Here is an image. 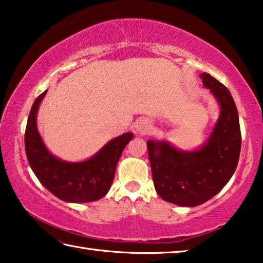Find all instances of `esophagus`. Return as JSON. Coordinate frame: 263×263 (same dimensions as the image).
<instances>
[{
	"label": "esophagus",
	"mask_w": 263,
	"mask_h": 263,
	"mask_svg": "<svg viewBox=\"0 0 263 263\" xmlns=\"http://www.w3.org/2000/svg\"><path fill=\"white\" fill-rule=\"evenodd\" d=\"M149 128H151V124L149 122L146 121V119H140V121H138L136 124V130L139 133H141V135L148 132Z\"/></svg>",
	"instance_id": "1"
}]
</instances>
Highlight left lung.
I'll return each instance as SVG.
<instances>
[{
    "instance_id": "1",
    "label": "left lung",
    "mask_w": 263,
    "mask_h": 263,
    "mask_svg": "<svg viewBox=\"0 0 263 263\" xmlns=\"http://www.w3.org/2000/svg\"><path fill=\"white\" fill-rule=\"evenodd\" d=\"M199 77L220 108L205 144L181 151L167 140H147L155 190L163 201L180 206L201 205L219 193L234 174L241 148L238 110L229 89L210 74Z\"/></svg>"
}]
</instances>
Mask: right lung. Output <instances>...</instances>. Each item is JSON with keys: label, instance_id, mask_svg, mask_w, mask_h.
<instances>
[{"label": "right lung", "instance_id": "1", "mask_svg": "<svg viewBox=\"0 0 263 263\" xmlns=\"http://www.w3.org/2000/svg\"><path fill=\"white\" fill-rule=\"evenodd\" d=\"M47 90L39 95L31 108L25 130V153L30 167L41 183L61 201L88 203L104 197L112 184L116 167L133 133L119 136L91 158L80 162L64 161L46 148L38 132L37 114Z\"/></svg>", "mask_w": 263, "mask_h": 263}]
</instances>
